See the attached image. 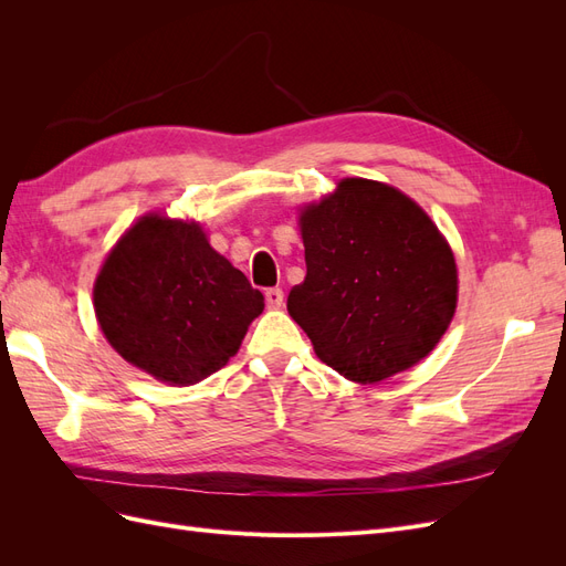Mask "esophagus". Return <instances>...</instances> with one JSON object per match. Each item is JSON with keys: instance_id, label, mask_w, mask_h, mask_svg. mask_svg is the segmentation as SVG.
Masks as SVG:
<instances>
[{"instance_id": "esophagus-1", "label": "esophagus", "mask_w": 566, "mask_h": 566, "mask_svg": "<svg viewBox=\"0 0 566 566\" xmlns=\"http://www.w3.org/2000/svg\"><path fill=\"white\" fill-rule=\"evenodd\" d=\"M266 306H269V310H281V306H283V290L281 287H269L266 290Z\"/></svg>"}]
</instances>
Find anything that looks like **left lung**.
<instances>
[{
  "instance_id": "1",
  "label": "left lung",
  "mask_w": 566,
  "mask_h": 566,
  "mask_svg": "<svg viewBox=\"0 0 566 566\" xmlns=\"http://www.w3.org/2000/svg\"><path fill=\"white\" fill-rule=\"evenodd\" d=\"M306 276L287 314L316 356L373 385L416 366L447 333L458 300L449 243L418 205L368 179L339 181L302 210Z\"/></svg>"
}]
</instances>
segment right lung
I'll use <instances>...</instances> for the list:
<instances>
[{
    "instance_id": "add662e5",
    "label": "right lung",
    "mask_w": 566,
    "mask_h": 566,
    "mask_svg": "<svg viewBox=\"0 0 566 566\" xmlns=\"http://www.w3.org/2000/svg\"><path fill=\"white\" fill-rule=\"evenodd\" d=\"M94 310L125 361L184 387L227 366L264 295L193 221L148 214L106 256Z\"/></svg>"
}]
</instances>
